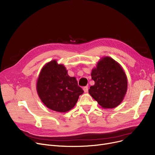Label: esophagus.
Listing matches in <instances>:
<instances>
[{
    "instance_id": "1",
    "label": "esophagus",
    "mask_w": 155,
    "mask_h": 155,
    "mask_svg": "<svg viewBox=\"0 0 155 155\" xmlns=\"http://www.w3.org/2000/svg\"><path fill=\"white\" fill-rule=\"evenodd\" d=\"M83 89H84V91L85 92H88V88L87 86H85V87H84L83 88Z\"/></svg>"
}]
</instances>
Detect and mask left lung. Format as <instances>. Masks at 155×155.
Masks as SVG:
<instances>
[{
	"label": "left lung",
	"instance_id": "left-lung-1",
	"mask_svg": "<svg viewBox=\"0 0 155 155\" xmlns=\"http://www.w3.org/2000/svg\"><path fill=\"white\" fill-rule=\"evenodd\" d=\"M95 84L88 93L102 108L112 109L123 101L127 78L121 65L109 56L102 58L91 73Z\"/></svg>",
	"mask_w": 155,
	"mask_h": 155
}]
</instances>
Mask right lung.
I'll use <instances>...</instances> for the list:
<instances>
[{"label": "right lung", "instance_id": "1", "mask_svg": "<svg viewBox=\"0 0 155 155\" xmlns=\"http://www.w3.org/2000/svg\"><path fill=\"white\" fill-rule=\"evenodd\" d=\"M36 91L48 108L58 112L71 110L84 93L76 78L70 77L64 65L58 64L56 60L42 68L37 80Z\"/></svg>", "mask_w": 155, "mask_h": 155}]
</instances>
